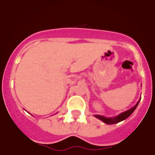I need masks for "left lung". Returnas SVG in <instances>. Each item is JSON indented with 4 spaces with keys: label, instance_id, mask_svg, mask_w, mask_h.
Here are the masks:
<instances>
[{
    "label": "left lung",
    "instance_id": "8db88e82",
    "mask_svg": "<svg viewBox=\"0 0 155 155\" xmlns=\"http://www.w3.org/2000/svg\"><path fill=\"white\" fill-rule=\"evenodd\" d=\"M139 102H140V101L137 102V104H136L134 107H132V108H130V109L124 111V112L121 113V114H119L118 115H117V116H115V117H113V118H107V117L102 116V115H94V116L96 117V118H99L100 120L103 121V122H104V123H106V124L110 125V124H115V123H118V122H122V121L125 120L126 118H127L128 117L130 116L132 113L135 111V109L137 108V105H138Z\"/></svg>",
    "mask_w": 155,
    "mask_h": 155
}]
</instances>
